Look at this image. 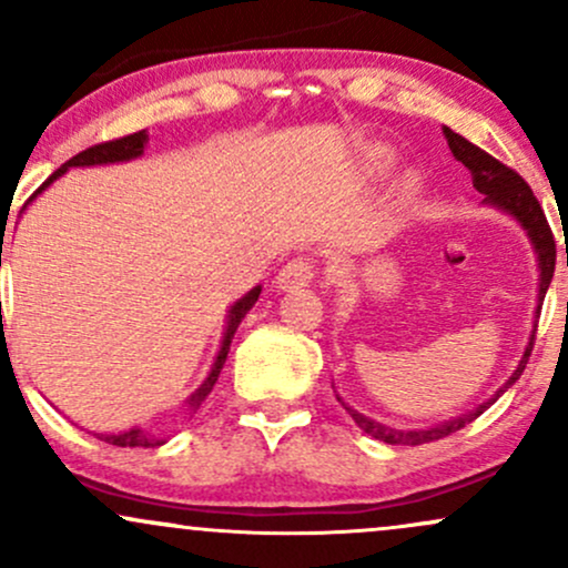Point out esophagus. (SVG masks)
Listing matches in <instances>:
<instances>
[{
	"mask_svg": "<svg viewBox=\"0 0 568 568\" xmlns=\"http://www.w3.org/2000/svg\"><path fill=\"white\" fill-rule=\"evenodd\" d=\"M315 275H317V264L312 262V258H306V256L291 258V262L280 270L277 288H283V291L304 288V285H310L312 280H315Z\"/></svg>",
	"mask_w": 568,
	"mask_h": 568,
	"instance_id": "obj_1",
	"label": "esophagus"
}]
</instances>
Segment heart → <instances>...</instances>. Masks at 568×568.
<instances>
[{
    "label": "heart",
    "instance_id": "heart-1",
    "mask_svg": "<svg viewBox=\"0 0 568 568\" xmlns=\"http://www.w3.org/2000/svg\"><path fill=\"white\" fill-rule=\"evenodd\" d=\"M387 160H389V154L384 152V149H371V162H374V165H384Z\"/></svg>",
    "mask_w": 568,
    "mask_h": 568
}]
</instances>
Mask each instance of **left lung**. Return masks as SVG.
<instances>
[{
  "mask_svg": "<svg viewBox=\"0 0 568 568\" xmlns=\"http://www.w3.org/2000/svg\"><path fill=\"white\" fill-rule=\"evenodd\" d=\"M443 133H446L448 149L454 152V158L459 160L462 165L467 168V171H470L473 186L478 189L480 194H484L486 202H491V205L501 207V211L513 213V216L520 221V226L529 232L534 251H537V256H539V306H537V312H539V310H542L545 293H547V288H550L552 272H556V237H552L550 224H547L542 205H539L537 197H534L531 186L526 184L524 175H518L513 171V168H507L505 162H499L497 158H491V154L484 152L480 146H475V143L465 139V135L454 133V130H448V128H443ZM531 347H534V336L529 342V349H526L524 357H520V366L515 368V374L510 376V379H507L505 389L510 387V384L518 382V376L524 374L526 363H529ZM505 389H499L497 397L505 393ZM497 397H491L486 406L467 410V414L456 416V419H452V422H443V425H438V427L419 429V433H416V429H410V433H408V429L384 427V425H379V422L368 419V416L357 414V410L344 406V403H342V406L349 410V416L355 419V425L361 427L363 433H368L371 438L389 443V446H422V443L440 440V438H446V435L456 433V429L467 427L470 422L478 419V416L484 414V410L491 406Z\"/></svg>",
  "mask_w": 568,
  "mask_h": 568,
  "instance_id": "left-lung-1",
  "label": "left lung"
}]
</instances>
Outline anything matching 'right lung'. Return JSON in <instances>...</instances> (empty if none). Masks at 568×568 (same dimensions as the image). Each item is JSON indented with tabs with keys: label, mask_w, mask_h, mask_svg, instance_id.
Wrapping results in <instances>:
<instances>
[{
	"label": "right lung",
	"mask_w": 568,
	"mask_h": 568,
	"mask_svg": "<svg viewBox=\"0 0 568 568\" xmlns=\"http://www.w3.org/2000/svg\"><path fill=\"white\" fill-rule=\"evenodd\" d=\"M146 130H139V133H130V135H122V139H114V141H103V143H95V146L84 149V152L74 154L69 162H63L58 171L50 175L48 181H44L42 186L37 189L34 194L42 192L44 186L53 184L61 173H67L69 168H84V165H106V162H125V160H133V158H141L143 154V146H146ZM2 256V253H0ZM2 266V262H0ZM258 293L262 288H253L247 291L243 298H240L237 304L230 310V323H226V334H224V342H221V349H219V357L216 363H213L211 374H207V379L202 382V387L194 393L192 397L186 400V408L189 410H197L202 406V400H205L207 395L213 393V384H216L221 368H224L226 363V355H230V347H232V338H234V331H237V325L243 323V317L247 315V310H251L253 304L258 302ZM101 440L112 443V446H133V448H149V446H160V440H154L152 435H146L143 429H128V433H120V435H101Z\"/></svg>",
	"instance_id": "obj_1"
}]
</instances>
